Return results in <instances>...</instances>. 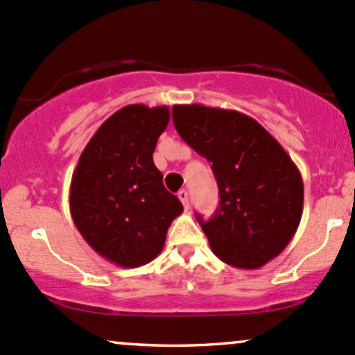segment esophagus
Returning a JSON list of instances; mask_svg holds the SVG:
<instances>
[{
  "instance_id": "obj_1",
  "label": "esophagus",
  "mask_w": 355,
  "mask_h": 355,
  "mask_svg": "<svg viewBox=\"0 0 355 355\" xmlns=\"http://www.w3.org/2000/svg\"><path fill=\"white\" fill-rule=\"evenodd\" d=\"M178 196H179V200H181V203L184 205V208H189V195H188V191H186V189H181V191L178 193Z\"/></svg>"
}]
</instances>
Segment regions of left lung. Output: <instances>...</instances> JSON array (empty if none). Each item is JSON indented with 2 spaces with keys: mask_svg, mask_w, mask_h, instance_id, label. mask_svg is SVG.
I'll use <instances>...</instances> for the list:
<instances>
[{
  "mask_svg": "<svg viewBox=\"0 0 355 355\" xmlns=\"http://www.w3.org/2000/svg\"><path fill=\"white\" fill-rule=\"evenodd\" d=\"M182 140L211 164L218 208L210 220L196 215L215 257L257 270L279 257L299 227L304 184L282 145L250 116L229 109L173 107Z\"/></svg>",
  "mask_w": 355,
  "mask_h": 355,
  "instance_id": "left-lung-1",
  "label": "left lung"
}]
</instances>
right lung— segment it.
Returning <instances> with one entry per match:
<instances>
[{
	"mask_svg": "<svg viewBox=\"0 0 355 355\" xmlns=\"http://www.w3.org/2000/svg\"><path fill=\"white\" fill-rule=\"evenodd\" d=\"M169 107L130 104L105 119L80 155L69 211L89 246L114 265L137 268L162 251L182 205L153 164Z\"/></svg>",
	"mask_w": 355,
	"mask_h": 355,
	"instance_id": "right-lung-1",
	"label": "right lung"
}]
</instances>
